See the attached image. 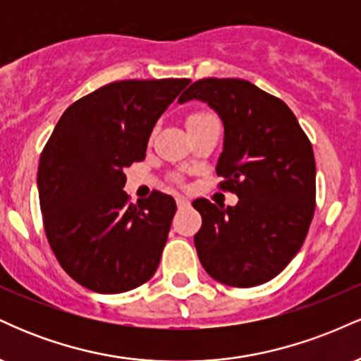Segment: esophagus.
Returning <instances> with one entry per match:
<instances>
[{"label":"esophagus","mask_w":361,"mask_h":361,"mask_svg":"<svg viewBox=\"0 0 361 361\" xmlns=\"http://www.w3.org/2000/svg\"><path fill=\"white\" fill-rule=\"evenodd\" d=\"M176 205H178V209H186V207H190V200H188V198H185V197H178L176 198Z\"/></svg>","instance_id":"obj_1"}]
</instances>
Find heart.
I'll return each mask as SVG.
<instances>
[{
    "mask_svg": "<svg viewBox=\"0 0 361 361\" xmlns=\"http://www.w3.org/2000/svg\"><path fill=\"white\" fill-rule=\"evenodd\" d=\"M215 122H219V118L215 117L212 111H207V110L192 111V114L186 117V127H188V130H192V128H197V127H202V126H207V123H215Z\"/></svg>",
    "mask_w": 361,
    "mask_h": 361,
    "instance_id": "1",
    "label": "heart"
}]
</instances>
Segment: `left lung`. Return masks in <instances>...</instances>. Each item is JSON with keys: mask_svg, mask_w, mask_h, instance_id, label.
<instances>
[{"mask_svg": "<svg viewBox=\"0 0 361 361\" xmlns=\"http://www.w3.org/2000/svg\"><path fill=\"white\" fill-rule=\"evenodd\" d=\"M207 102L224 122L221 190L238 205L197 198L195 247L221 283L247 288L275 279L299 252L316 210L312 144L287 103L235 78L195 81L180 103Z\"/></svg>", "mask_w": 361, "mask_h": 361, "instance_id": "8db88e82", "label": "left lung"}]
</instances>
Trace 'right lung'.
<instances>
[{
    "instance_id": "obj_1",
    "label": "right lung",
    "mask_w": 361,
    "mask_h": 361,
    "mask_svg": "<svg viewBox=\"0 0 361 361\" xmlns=\"http://www.w3.org/2000/svg\"><path fill=\"white\" fill-rule=\"evenodd\" d=\"M186 78L102 86L62 114L40 154L45 235L62 270L98 293L137 288L154 275L176 212L154 190L130 204L123 169L146 157L152 127Z\"/></svg>"
}]
</instances>
